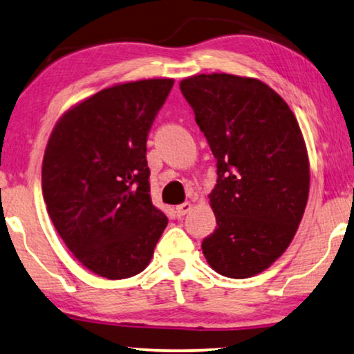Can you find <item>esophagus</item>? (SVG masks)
<instances>
[{
    "mask_svg": "<svg viewBox=\"0 0 354 354\" xmlns=\"http://www.w3.org/2000/svg\"><path fill=\"white\" fill-rule=\"evenodd\" d=\"M191 210H192V203L191 202H184V203H181V205L176 207V215L184 216L186 213H189Z\"/></svg>",
    "mask_w": 354,
    "mask_h": 354,
    "instance_id": "34e87169",
    "label": "esophagus"
}]
</instances>
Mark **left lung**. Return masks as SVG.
Instances as JSON below:
<instances>
[{
  "mask_svg": "<svg viewBox=\"0 0 354 354\" xmlns=\"http://www.w3.org/2000/svg\"><path fill=\"white\" fill-rule=\"evenodd\" d=\"M216 158L210 207L216 229L202 242L218 274L247 279L290 245L310 194V158L287 102L258 78L201 73L181 80Z\"/></svg>",
  "mask_w": 354,
  "mask_h": 354,
  "instance_id": "1",
  "label": "left lung"
}]
</instances>
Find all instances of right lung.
<instances>
[{"instance_id": "add662e5", "label": "right lung", "mask_w": 354, "mask_h": 354, "mask_svg": "<svg viewBox=\"0 0 354 354\" xmlns=\"http://www.w3.org/2000/svg\"><path fill=\"white\" fill-rule=\"evenodd\" d=\"M173 78L117 83L61 115L43 157L41 187L68 250L117 281L146 270L168 218L152 205L147 133Z\"/></svg>"}]
</instances>
